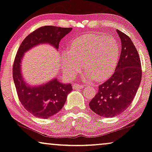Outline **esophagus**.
<instances>
[{"label":"esophagus","mask_w":152,"mask_h":152,"mask_svg":"<svg viewBox=\"0 0 152 152\" xmlns=\"http://www.w3.org/2000/svg\"><path fill=\"white\" fill-rule=\"evenodd\" d=\"M85 86H82V85H79V84H77V83H75V84H73V88L74 89H82Z\"/></svg>","instance_id":"34e87169"}]
</instances>
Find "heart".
Masks as SVG:
<instances>
[{
	"label": "heart",
	"instance_id": "b5f03b06",
	"mask_svg": "<svg viewBox=\"0 0 152 152\" xmlns=\"http://www.w3.org/2000/svg\"><path fill=\"white\" fill-rule=\"evenodd\" d=\"M120 56V46L112 37L90 34L73 40L68 51L62 55V66L69 78L80 72L83 62L85 78L102 80L115 69Z\"/></svg>",
	"mask_w": 152,
	"mask_h": 152
}]
</instances>
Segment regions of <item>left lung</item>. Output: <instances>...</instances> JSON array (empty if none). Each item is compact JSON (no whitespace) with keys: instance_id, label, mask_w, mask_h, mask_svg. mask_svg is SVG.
<instances>
[{"instance_id":"obj_1","label":"left lung","mask_w":152,"mask_h":152,"mask_svg":"<svg viewBox=\"0 0 152 152\" xmlns=\"http://www.w3.org/2000/svg\"><path fill=\"white\" fill-rule=\"evenodd\" d=\"M122 43V50L114 74L99 87L89 106L101 117H113L124 111L136 94L142 78L140 59L131 38L116 30Z\"/></svg>"}]
</instances>
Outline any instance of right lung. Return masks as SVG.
Listing matches in <instances>:
<instances>
[{"mask_svg":"<svg viewBox=\"0 0 152 152\" xmlns=\"http://www.w3.org/2000/svg\"><path fill=\"white\" fill-rule=\"evenodd\" d=\"M72 28L46 26L38 28L26 37L18 50L13 64V79L18 97L28 112L39 118L46 119L58 113L65 104L66 96L72 92L70 83H62L57 78L39 86H30L22 76L21 62L24 53L30 48L48 44L58 50L61 39Z\"/></svg>","mask_w":152,"mask_h":152,"instance_id":"obj_1","label":"right lung"}]
</instances>
